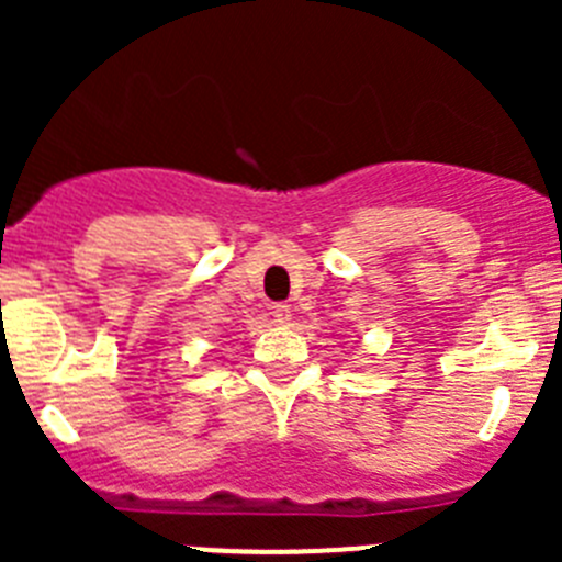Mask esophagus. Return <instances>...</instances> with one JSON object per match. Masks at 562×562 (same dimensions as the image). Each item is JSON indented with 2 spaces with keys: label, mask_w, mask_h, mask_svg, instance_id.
Masks as SVG:
<instances>
[{
  "label": "esophagus",
  "mask_w": 562,
  "mask_h": 562,
  "mask_svg": "<svg viewBox=\"0 0 562 562\" xmlns=\"http://www.w3.org/2000/svg\"><path fill=\"white\" fill-rule=\"evenodd\" d=\"M291 304H274V317L277 323H291Z\"/></svg>",
  "instance_id": "1"
}]
</instances>
